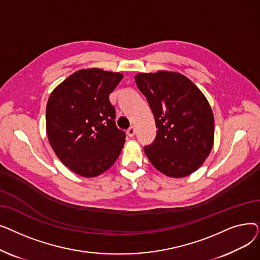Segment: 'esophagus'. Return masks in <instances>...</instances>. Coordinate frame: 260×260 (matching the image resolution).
<instances>
[{
	"label": "esophagus",
	"mask_w": 260,
	"mask_h": 260,
	"mask_svg": "<svg viewBox=\"0 0 260 260\" xmlns=\"http://www.w3.org/2000/svg\"><path fill=\"white\" fill-rule=\"evenodd\" d=\"M135 133H136V129H135V127H129L128 129H127V132H126V134H127V136L128 137H134V135H135Z\"/></svg>",
	"instance_id": "1"
}]
</instances>
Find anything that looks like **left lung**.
I'll return each instance as SVG.
<instances>
[{
	"label": "left lung",
	"mask_w": 260,
	"mask_h": 260,
	"mask_svg": "<svg viewBox=\"0 0 260 260\" xmlns=\"http://www.w3.org/2000/svg\"><path fill=\"white\" fill-rule=\"evenodd\" d=\"M136 84L155 117L157 135L144 152L152 165L170 177L195 172L214 141V116L199 88L178 73L138 74Z\"/></svg>",
	"instance_id": "left-lung-1"
}]
</instances>
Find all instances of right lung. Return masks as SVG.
<instances>
[{
    "mask_svg": "<svg viewBox=\"0 0 260 260\" xmlns=\"http://www.w3.org/2000/svg\"><path fill=\"white\" fill-rule=\"evenodd\" d=\"M123 76L99 68L82 70L54 89L46 106L49 143L64 166L83 177H94L119 157L125 133L116 125L108 95Z\"/></svg>",
    "mask_w": 260,
    "mask_h": 260,
    "instance_id": "1",
    "label": "right lung"
}]
</instances>
